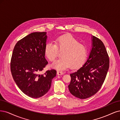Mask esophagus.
Segmentation results:
<instances>
[{"instance_id":"34e87169","label":"esophagus","mask_w":120,"mask_h":120,"mask_svg":"<svg viewBox=\"0 0 120 120\" xmlns=\"http://www.w3.org/2000/svg\"><path fill=\"white\" fill-rule=\"evenodd\" d=\"M57 74L58 75H63L64 74V72H63L62 71H57Z\"/></svg>"}]
</instances>
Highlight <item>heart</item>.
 Listing matches in <instances>:
<instances>
[{"label": "heart", "instance_id": "b5f03b06", "mask_svg": "<svg viewBox=\"0 0 120 120\" xmlns=\"http://www.w3.org/2000/svg\"><path fill=\"white\" fill-rule=\"evenodd\" d=\"M59 51L62 58L52 64L58 70H63L69 67L78 68L85 62L88 56L87 46L70 34H65L58 37L55 44L49 42L46 44L44 52L48 59L51 62L55 60Z\"/></svg>", "mask_w": 120, "mask_h": 120}]
</instances>
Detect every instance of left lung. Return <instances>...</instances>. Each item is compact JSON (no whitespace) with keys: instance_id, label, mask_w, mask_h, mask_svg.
Here are the masks:
<instances>
[{"instance_id":"1","label":"left lung","mask_w":120,"mask_h":120,"mask_svg":"<svg viewBox=\"0 0 120 120\" xmlns=\"http://www.w3.org/2000/svg\"><path fill=\"white\" fill-rule=\"evenodd\" d=\"M93 47L89 57L76 72L70 74L68 85L71 93L81 99L93 96L101 88L109 68V58L103 42L93 36Z\"/></svg>"}]
</instances>
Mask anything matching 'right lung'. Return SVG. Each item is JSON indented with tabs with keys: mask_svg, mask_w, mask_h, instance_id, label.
Returning <instances> with one entry per match:
<instances>
[{
	"mask_svg": "<svg viewBox=\"0 0 120 120\" xmlns=\"http://www.w3.org/2000/svg\"><path fill=\"white\" fill-rule=\"evenodd\" d=\"M46 34L33 32L19 40L11 56L10 70L15 82L22 92L33 98L47 93L56 75L55 69L40 74L48 63L45 58Z\"/></svg>",
	"mask_w": 120,
	"mask_h": 120,
	"instance_id": "add662e5",
	"label": "right lung"
}]
</instances>
